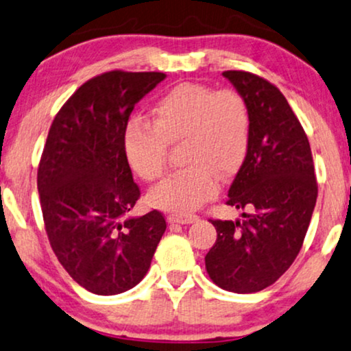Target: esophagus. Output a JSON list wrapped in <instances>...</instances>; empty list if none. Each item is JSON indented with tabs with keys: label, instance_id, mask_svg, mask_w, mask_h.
<instances>
[{
	"label": "esophagus",
	"instance_id": "esophagus-1",
	"mask_svg": "<svg viewBox=\"0 0 351 351\" xmlns=\"http://www.w3.org/2000/svg\"><path fill=\"white\" fill-rule=\"evenodd\" d=\"M199 217L197 215H184V214H170L168 215V221L170 223H181V225H188V223H194L197 221Z\"/></svg>",
	"mask_w": 351,
	"mask_h": 351
}]
</instances>
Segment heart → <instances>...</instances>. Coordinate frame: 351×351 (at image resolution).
Wrapping results in <instances>:
<instances>
[{"label":"heart","mask_w":351,"mask_h":351,"mask_svg":"<svg viewBox=\"0 0 351 351\" xmlns=\"http://www.w3.org/2000/svg\"><path fill=\"white\" fill-rule=\"evenodd\" d=\"M152 121L134 114L124 123L123 149L136 175L160 178L168 144L183 143L188 167L168 175L150 193L154 206L175 214L196 210L219 189V176L245 160L251 136L250 106L232 88L215 90L183 82L168 88L152 105Z\"/></svg>","instance_id":"heart-1"}]
</instances>
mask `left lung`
I'll list each match as a JSON object with an SVG mask.
<instances>
[{
  "instance_id": "obj_1",
  "label": "left lung",
  "mask_w": 351,
  "mask_h": 351,
  "mask_svg": "<svg viewBox=\"0 0 351 351\" xmlns=\"http://www.w3.org/2000/svg\"><path fill=\"white\" fill-rule=\"evenodd\" d=\"M250 106L251 136L245 162L228 189V206L243 219L212 220L217 241L206 256L215 285L256 293L293 264L317 199L309 141L277 87L245 71H225Z\"/></svg>"
}]
</instances>
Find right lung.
<instances>
[{"mask_svg": "<svg viewBox=\"0 0 351 351\" xmlns=\"http://www.w3.org/2000/svg\"><path fill=\"white\" fill-rule=\"evenodd\" d=\"M163 73L110 71L71 95L53 119L37 186L50 245L79 285L118 295L144 278L167 230L158 210L130 217L141 196L123 149L134 105Z\"/></svg>", "mask_w": 351, "mask_h": 351, "instance_id": "right-lung-1", "label": "right lung"}]
</instances>
